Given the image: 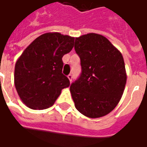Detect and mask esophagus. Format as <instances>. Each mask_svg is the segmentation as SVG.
Masks as SVG:
<instances>
[{"instance_id":"1","label":"esophagus","mask_w":147,"mask_h":147,"mask_svg":"<svg viewBox=\"0 0 147 147\" xmlns=\"http://www.w3.org/2000/svg\"><path fill=\"white\" fill-rule=\"evenodd\" d=\"M67 78H68V80H69V81H71V80H72V76H71V74H69V75H68V76H67Z\"/></svg>"}]
</instances>
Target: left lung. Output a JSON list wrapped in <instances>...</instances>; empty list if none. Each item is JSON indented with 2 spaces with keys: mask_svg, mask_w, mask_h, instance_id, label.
<instances>
[{
  "mask_svg": "<svg viewBox=\"0 0 147 147\" xmlns=\"http://www.w3.org/2000/svg\"><path fill=\"white\" fill-rule=\"evenodd\" d=\"M75 50L82 67L80 78L70 86L75 106L90 118L104 117L123 95L127 82L123 56L105 37L95 33L76 38Z\"/></svg>",
  "mask_w": 147,
  "mask_h": 147,
  "instance_id": "obj_1",
  "label": "left lung"
}]
</instances>
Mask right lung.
<instances>
[{"instance_id": "1", "label": "right lung", "mask_w": 147, "mask_h": 147, "mask_svg": "<svg viewBox=\"0 0 147 147\" xmlns=\"http://www.w3.org/2000/svg\"><path fill=\"white\" fill-rule=\"evenodd\" d=\"M74 37L58 32L43 34L25 49L15 65L14 83L21 101L32 109L54 104L70 85L62 73V57L72 49Z\"/></svg>"}]
</instances>
